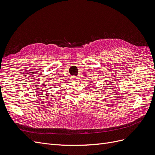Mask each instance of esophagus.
<instances>
[{"label": "esophagus", "mask_w": 155, "mask_h": 155, "mask_svg": "<svg viewBox=\"0 0 155 155\" xmlns=\"http://www.w3.org/2000/svg\"><path fill=\"white\" fill-rule=\"evenodd\" d=\"M76 79H77V77L75 76H73L71 77V79H72V80H76Z\"/></svg>", "instance_id": "obj_1"}]
</instances>
